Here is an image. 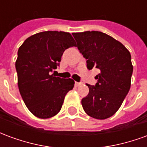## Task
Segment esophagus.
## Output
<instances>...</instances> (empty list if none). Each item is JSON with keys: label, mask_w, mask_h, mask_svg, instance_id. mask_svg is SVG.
<instances>
[{"label": "esophagus", "mask_w": 147, "mask_h": 147, "mask_svg": "<svg viewBox=\"0 0 147 147\" xmlns=\"http://www.w3.org/2000/svg\"><path fill=\"white\" fill-rule=\"evenodd\" d=\"M82 84H83V83H81V82H80V83H79V82H76V86H80V85H82Z\"/></svg>", "instance_id": "esophagus-1"}]
</instances>
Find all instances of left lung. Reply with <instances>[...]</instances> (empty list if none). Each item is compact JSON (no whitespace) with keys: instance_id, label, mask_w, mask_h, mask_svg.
<instances>
[{"instance_id":"left-lung-1","label":"left lung","mask_w":147,"mask_h":147,"mask_svg":"<svg viewBox=\"0 0 147 147\" xmlns=\"http://www.w3.org/2000/svg\"><path fill=\"white\" fill-rule=\"evenodd\" d=\"M77 47L86 60V67L100 71L94 86L86 83L89 94L82 105L90 117L105 120L112 117L123 103L131 87L133 66L125 46L100 31L74 33Z\"/></svg>"}]
</instances>
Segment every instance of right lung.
<instances>
[{
    "mask_svg": "<svg viewBox=\"0 0 147 147\" xmlns=\"http://www.w3.org/2000/svg\"><path fill=\"white\" fill-rule=\"evenodd\" d=\"M76 46L71 34L43 31L27 38L18 50L16 69L25 105L35 117L50 118L60 112L64 97L73 89L71 79L51 74L60 65L65 49Z\"/></svg>",
    "mask_w": 147,
    "mask_h": 147,
    "instance_id": "obj_1",
    "label": "right lung"
}]
</instances>
